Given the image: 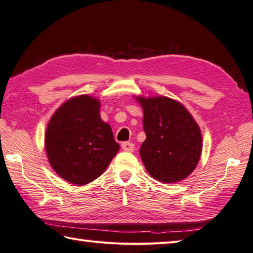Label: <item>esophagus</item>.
Here are the masks:
<instances>
[{"instance_id":"34e87169","label":"esophagus","mask_w":253,"mask_h":253,"mask_svg":"<svg viewBox=\"0 0 253 253\" xmlns=\"http://www.w3.org/2000/svg\"><path fill=\"white\" fill-rule=\"evenodd\" d=\"M122 149L124 151H128V152H132L135 150V144L131 142H123L122 143Z\"/></svg>"}]
</instances>
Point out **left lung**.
<instances>
[{"instance_id":"8db88e82","label":"left lung","mask_w":253,"mask_h":253,"mask_svg":"<svg viewBox=\"0 0 253 253\" xmlns=\"http://www.w3.org/2000/svg\"><path fill=\"white\" fill-rule=\"evenodd\" d=\"M143 111L146 140L140 157L154 179L174 184L197 168L202 135L195 118L180 102L168 96H135Z\"/></svg>"}]
</instances>
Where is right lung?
Wrapping results in <instances>:
<instances>
[{"instance_id": "obj_1", "label": "right lung", "mask_w": 253, "mask_h": 253, "mask_svg": "<svg viewBox=\"0 0 253 253\" xmlns=\"http://www.w3.org/2000/svg\"><path fill=\"white\" fill-rule=\"evenodd\" d=\"M100 105V100L91 95L74 96L47 124V160L55 173L71 184L83 186L98 178L120 150L111 126L101 120Z\"/></svg>"}]
</instances>
